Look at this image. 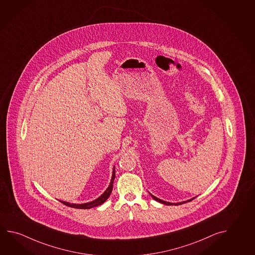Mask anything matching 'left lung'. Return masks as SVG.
<instances>
[{"label":"left lung","mask_w":255,"mask_h":255,"mask_svg":"<svg viewBox=\"0 0 255 255\" xmlns=\"http://www.w3.org/2000/svg\"><path fill=\"white\" fill-rule=\"evenodd\" d=\"M151 194V193H150ZM151 197H152V199H154L155 201H157V202H159V203H163V204H165V205H180V204H182V203H187V202H191L192 200H193L194 198H192V199H190V200H187V201H184V202H181V203H169V202H165V201H162V200H161V199H159V198L155 197V196H153L152 194H151Z\"/></svg>","instance_id":"left-lung-1"}]
</instances>
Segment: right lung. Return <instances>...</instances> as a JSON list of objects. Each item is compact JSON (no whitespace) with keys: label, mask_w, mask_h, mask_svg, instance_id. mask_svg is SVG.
<instances>
[{"label":"right lung","mask_w":255,"mask_h":255,"mask_svg":"<svg viewBox=\"0 0 255 255\" xmlns=\"http://www.w3.org/2000/svg\"><path fill=\"white\" fill-rule=\"evenodd\" d=\"M115 168L114 167V170H113V175H112V179H111V182H110L109 186H108V188L106 189V191H105V192H104L101 196H99L97 199H95L94 201L90 202V203H68V202H63V201H61V200H60V202H61V203H63V204H65V205H67V206L73 207V208L91 209L93 208V207L99 206L101 204H103V203H104V202L109 198L110 195H111L112 191H113V188H114V182H115Z\"/></svg>","instance_id":"add662e5"}]
</instances>
